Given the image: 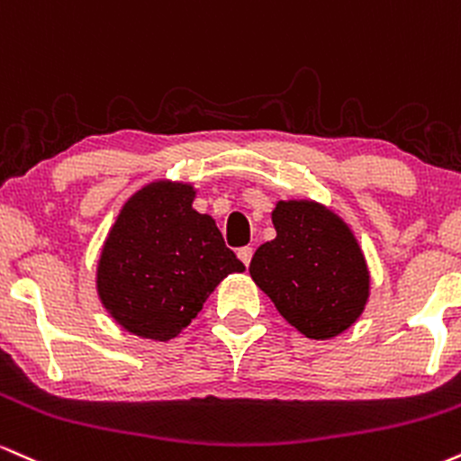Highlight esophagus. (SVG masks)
Returning <instances> with one entry per match:
<instances>
[{
	"mask_svg": "<svg viewBox=\"0 0 461 461\" xmlns=\"http://www.w3.org/2000/svg\"><path fill=\"white\" fill-rule=\"evenodd\" d=\"M252 254H254V250H252L250 246H243V248H240V250H237V257L241 258V263L246 265V267H248V265H250V261H252Z\"/></svg>",
	"mask_w": 461,
	"mask_h": 461,
	"instance_id": "obj_1",
	"label": "esophagus"
}]
</instances>
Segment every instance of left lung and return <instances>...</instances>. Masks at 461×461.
I'll use <instances>...</instances> for the list:
<instances>
[{
	"label": "left lung",
	"instance_id": "left-lung-1",
	"mask_svg": "<svg viewBox=\"0 0 461 461\" xmlns=\"http://www.w3.org/2000/svg\"><path fill=\"white\" fill-rule=\"evenodd\" d=\"M276 240L254 252L250 276L291 326L308 339H330L360 317L369 272L351 230L315 203H278Z\"/></svg>",
	"mask_w": 461,
	"mask_h": 461
}]
</instances>
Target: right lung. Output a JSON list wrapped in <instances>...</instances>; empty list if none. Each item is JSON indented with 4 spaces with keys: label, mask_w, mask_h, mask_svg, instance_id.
<instances>
[{
    "label": "right lung",
    "mask_w": 461,
    "mask_h": 461,
    "mask_svg": "<svg viewBox=\"0 0 461 461\" xmlns=\"http://www.w3.org/2000/svg\"><path fill=\"white\" fill-rule=\"evenodd\" d=\"M192 200L194 189L181 183L144 187L124 204L103 248L99 295L138 337L175 339L221 278L246 269Z\"/></svg>",
    "instance_id": "add662e5"
}]
</instances>
